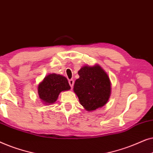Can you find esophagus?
Instances as JSON below:
<instances>
[{
	"label": "esophagus",
	"instance_id": "1",
	"mask_svg": "<svg viewBox=\"0 0 153 153\" xmlns=\"http://www.w3.org/2000/svg\"><path fill=\"white\" fill-rule=\"evenodd\" d=\"M69 83H70V85L71 86V88H72L73 85H74V81L73 80V79H70V80H69Z\"/></svg>",
	"mask_w": 153,
	"mask_h": 153
}]
</instances>
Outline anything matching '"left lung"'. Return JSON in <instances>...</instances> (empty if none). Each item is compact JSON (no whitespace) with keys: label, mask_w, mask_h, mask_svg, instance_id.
<instances>
[{"label":"left lung","mask_w":153,"mask_h":153,"mask_svg":"<svg viewBox=\"0 0 153 153\" xmlns=\"http://www.w3.org/2000/svg\"><path fill=\"white\" fill-rule=\"evenodd\" d=\"M78 74L79 78L75 81L74 92L83 108L93 111L105 105L109 100L111 83L102 67L98 64L84 65Z\"/></svg>","instance_id":"8db88e82"}]
</instances>
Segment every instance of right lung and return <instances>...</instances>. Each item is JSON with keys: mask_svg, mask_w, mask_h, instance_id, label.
<instances>
[{"mask_svg": "<svg viewBox=\"0 0 153 153\" xmlns=\"http://www.w3.org/2000/svg\"><path fill=\"white\" fill-rule=\"evenodd\" d=\"M70 88L66 77L53 73L47 75L39 83L37 92L41 101L49 105L56 102L61 92L69 91Z\"/></svg>", "mask_w": 153, "mask_h": 153, "instance_id": "1", "label": "right lung"}]
</instances>
